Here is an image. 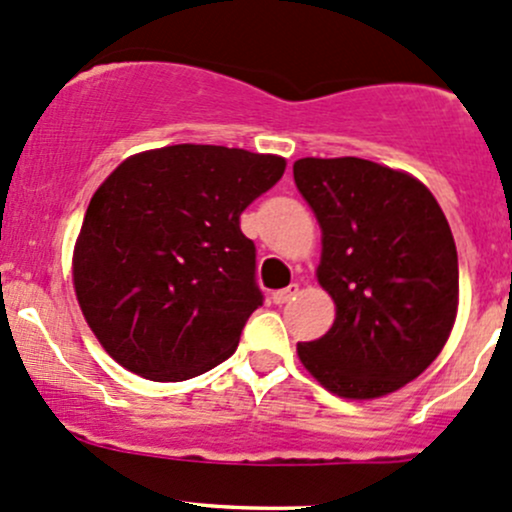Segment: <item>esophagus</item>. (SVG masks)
I'll list each match as a JSON object with an SVG mask.
<instances>
[{
    "label": "esophagus",
    "instance_id": "esophagus-1",
    "mask_svg": "<svg viewBox=\"0 0 512 512\" xmlns=\"http://www.w3.org/2000/svg\"><path fill=\"white\" fill-rule=\"evenodd\" d=\"M296 294H299V286L291 284V286H286V289L274 291V294H272V301L277 303V306H284V303H289L291 299H294Z\"/></svg>",
    "mask_w": 512,
    "mask_h": 512
}]
</instances>
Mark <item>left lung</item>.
Instances as JSON below:
<instances>
[{"mask_svg": "<svg viewBox=\"0 0 512 512\" xmlns=\"http://www.w3.org/2000/svg\"><path fill=\"white\" fill-rule=\"evenodd\" d=\"M294 182L323 230L318 282L335 323L299 359L342 398H379L435 362L452 333L459 265L425 184L362 157H303Z\"/></svg>", "mask_w": 512, "mask_h": 512, "instance_id": "obj_1", "label": "left lung"}]
</instances>
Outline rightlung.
<instances>
[{
  "label": "right lung",
  "instance_id": "right-lung-1",
  "mask_svg": "<svg viewBox=\"0 0 512 512\" xmlns=\"http://www.w3.org/2000/svg\"><path fill=\"white\" fill-rule=\"evenodd\" d=\"M284 167L279 155L184 143L128 157L106 177L72 274L89 328L121 367L184 381L233 355L265 301L240 213Z\"/></svg>",
  "mask_w": 512,
  "mask_h": 512
}]
</instances>
